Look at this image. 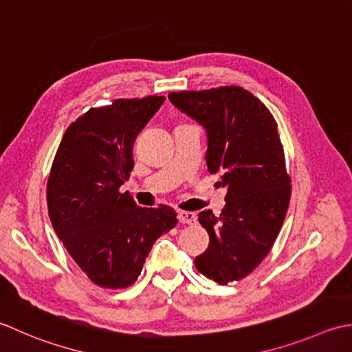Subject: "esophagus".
I'll use <instances>...</instances> for the list:
<instances>
[{
    "label": "esophagus",
    "instance_id": "esophagus-1",
    "mask_svg": "<svg viewBox=\"0 0 352 352\" xmlns=\"http://www.w3.org/2000/svg\"><path fill=\"white\" fill-rule=\"evenodd\" d=\"M177 220L181 221V223H186V225H192L196 223V214L195 212H190V211H179L177 212Z\"/></svg>",
    "mask_w": 352,
    "mask_h": 352
}]
</instances>
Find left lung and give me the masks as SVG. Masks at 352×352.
<instances>
[{
    "label": "left lung",
    "mask_w": 352,
    "mask_h": 352,
    "mask_svg": "<svg viewBox=\"0 0 352 352\" xmlns=\"http://www.w3.org/2000/svg\"><path fill=\"white\" fill-rule=\"evenodd\" d=\"M179 111L204 126L208 171L226 188L220 216L199 212L210 246L196 269L219 284L248 276L270 252L284 223L292 186L278 124L260 100L240 86L170 92Z\"/></svg>",
    "instance_id": "1"
}]
</instances>
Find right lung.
I'll use <instances>...</instances> for the list:
<instances>
[{
  "label": "right lung",
  "mask_w": 352,
  "mask_h": 352,
  "mask_svg": "<svg viewBox=\"0 0 352 352\" xmlns=\"http://www.w3.org/2000/svg\"><path fill=\"white\" fill-rule=\"evenodd\" d=\"M166 97L116 100L71 124L47 184L48 216L71 258L104 289L132 285L153 243L177 223L173 208L138 206L121 192L133 142Z\"/></svg>",
  "instance_id": "add662e5"
}]
</instances>
